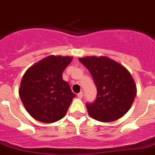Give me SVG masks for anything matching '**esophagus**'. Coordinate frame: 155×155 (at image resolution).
<instances>
[{
    "instance_id": "34e87169",
    "label": "esophagus",
    "mask_w": 155,
    "mask_h": 155,
    "mask_svg": "<svg viewBox=\"0 0 155 155\" xmlns=\"http://www.w3.org/2000/svg\"><path fill=\"white\" fill-rule=\"evenodd\" d=\"M78 99H82V97H83V93L82 92H80L78 94Z\"/></svg>"
}]
</instances>
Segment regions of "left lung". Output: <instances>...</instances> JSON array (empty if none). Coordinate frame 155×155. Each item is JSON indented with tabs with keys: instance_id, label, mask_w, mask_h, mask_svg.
I'll list each match as a JSON object with an SVG mask.
<instances>
[{
	"instance_id": "obj_1",
	"label": "left lung",
	"mask_w": 155,
	"mask_h": 155,
	"mask_svg": "<svg viewBox=\"0 0 155 155\" xmlns=\"http://www.w3.org/2000/svg\"><path fill=\"white\" fill-rule=\"evenodd\" d=\"M78 60L91 73L97 87L96 99L86 104L89 115L101 122L121 118L130 109L137 94L129 70L107 56H86Z\"/></svg>"
}]
</instances>
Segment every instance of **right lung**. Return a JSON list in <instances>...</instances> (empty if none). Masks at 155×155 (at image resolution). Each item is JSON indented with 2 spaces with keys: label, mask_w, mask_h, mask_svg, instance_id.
<instances>
[{
  "label": "right lung",
  "mask_w": 155,
  "mask_h": 155,
  "mask_svg": "<svg viewBox=\"0 0 155 155\" xmlns=\"http://www.w3.org/2000/svg\"><path fill=\"white\" fill-rule=\"evenodd\" d=\"M71 56H49L30 67L24 74L19 96L28 113L36 120L53 123L65 116L75 98L62 73Z\"/></svg>",
  "instance_id": "add662e5"
}]
</instances>
